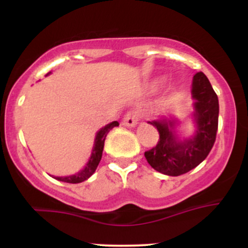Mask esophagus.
<instances>
[{"label": "esophagus", "instance_id": "1", "mask_svg": "<svg viewBox=\"0 0 248 248\" xmlns=\"http://www.w3.org/2000/svg\"><path fill=\"white\" fill-rule=\"evenodd\" d=\"M142 116V110L141 109H130L124 114V124H126L128 127H134L135 124H138L139 120Z\"/></svg>", "mask_w": 248, "mask_h": 248}]
</instances>
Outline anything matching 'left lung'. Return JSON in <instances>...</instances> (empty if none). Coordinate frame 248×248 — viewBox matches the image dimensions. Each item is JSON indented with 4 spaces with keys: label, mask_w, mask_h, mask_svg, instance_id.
<instances>
[{
    "label": "left lung",
    "mask_w": 248,
    "mask_h": 248,
    "mask_svg": "<svg viewBox=\"0 0 248 248\" xmlns=\"http://www.w3.org/2000/svg\"><path fill=\"white\" fill-rule=\"evenodd\" d=\"M195 99L196 134L192 139L179 142L173 133L175 121H149L160 134L157 144L144 153L148 163L156 171L168 176L186 173L201 164L211 152L218 129V96L203 72H197L192 80Z\"/></svg>",
    "instance_id": "8db88e82"
}]
</instances>
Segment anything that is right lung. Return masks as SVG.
I'll return each mask as SVG.
<instances>
[{"label": "right lung", "mask_w": 248, "mask_h": 248, "mask_svg": "<svg viewBox=\"0 0 248 248\" xmlns=\"http://www.w3.org/2000/svg\"><path fill=\"white\" fill-rule=\"evenodd\" d=\"M49 75V73H47ZM46 75V76H47ZM116 126H119L118 121H113L110 124H108L107 126H105L104 128H101L99 130L98 134L95 136V141H94V147H93L92 154H91V157L88 160L87 164L85 166V168L82 170H80L79 172H77L76 175L72 176H66V177H55L56 179L61 182H66V183H81V182L86 181L87 178H90L91 176L93 175L95 171V169L99 166V162L101 160L102 156V150H104V144H105V139H106L108 132H109L112 128H114Z\"/></svg>", "instance_id": "obj_1"}]
</instances>
